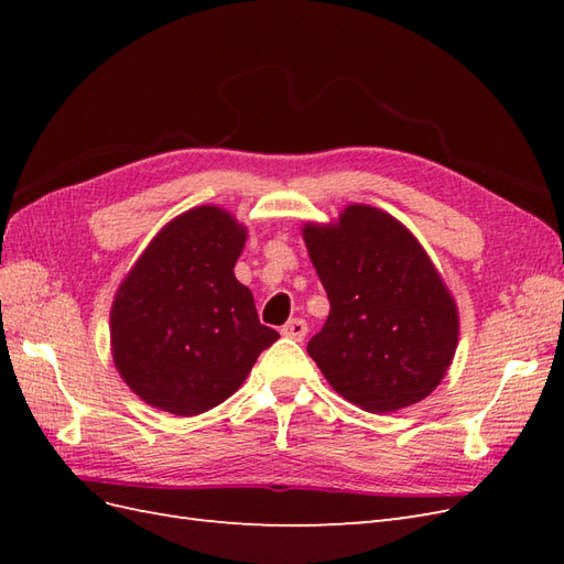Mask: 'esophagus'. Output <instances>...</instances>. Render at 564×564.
<instances>
[{
  "label": "esophagus",
  "instance_id": "esophagus-1",
  "mask_svg": "<svg viewBox=\"0 0 564 564\" xmlns=\"http://www.w3.org/2000/svg\"><path fill=\"white\" fill-rule=\"evenodd\" d=\"M305 334H308V324H305L303 319H289L282 327V336H286V338L303 340Z\"/></svg>",
  "mask_w": 564,
  "mask_h": 564
}]
</instances>
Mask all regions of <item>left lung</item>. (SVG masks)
Instances as JSON below:
<instances>
[{
    "mask_svg": "<svg viewBox=\"0 0 564 564\" xmlns=\"http://www.w3.org/2000/svg\"><path fill=\"white\" fill-rule=\"evenodd\" d=\"M303 242L329 296L308 355L340 398L371 414L425 400L458 346V308L416 237L395 216L348 204Z\"/></svg>",
    "mask_w": 564,
    "mask_h": 564,
    "instance_id": "left-lung-1",
    "label": "left lung"
}]
</instances>
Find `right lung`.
Instances as JSON below:
<instances>
[{"label":"right lung","instance_id":"add662e5","mask_svg":"<svg viewBox=\"0 0 564 564\" xmlns=\"http://www.w3.org/2000/svg\"><path fill=\"white\" fill-rule=\"evenodd\" d=\"M245 242L240 220L202 204L169 220L119 284L112 360L145 404L174 416L209 412L280 338L259 322L251 292L235 278Z\"/></svg>","mask_w":564,"mask_h":564}]
</instances>
